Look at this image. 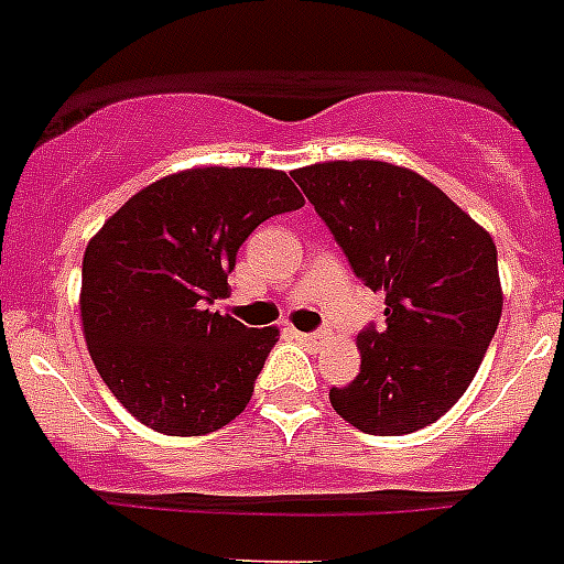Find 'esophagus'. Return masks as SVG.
<instances>
[{
	"instance_id": "34e87169",
	"label": "esophagus",
	"mask_w": 564,
	"mask_h": 564,
	"mask_svg": "<svg viewBox=\"0 0 564 564\" xmlns=\"http://www.w3.org/2000/svg\"><path fill=\"white\" fill-rule=\"evenodd\" d=\"M291 336L296 338L299 344H307V347H318V344H322V336H318V333H302V330H291Z\"/></svg>"
}]
</instances>
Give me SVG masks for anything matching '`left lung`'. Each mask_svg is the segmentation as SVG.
I'll return each instance as SVG.
<instances>
[{"mask_svg":"<svg viewBox=\"0 0 564 564\" xmlns=\"http://www.w3.org/2000/svg\"><path fill=\"white\" fill-rule=\"evenodd\" d=\"M291 177L387 305L381 327L358 333L361 372L333 387V410L367 435L430 426L466 392L500 325L495 239L403 166L330 161Z\"/></svg>","mask_w":564,"mask_h":564,"instance_id":"obj_1","label":"left lung"}]
</instances>
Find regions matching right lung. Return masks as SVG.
<instances>
[{
    "label": "right lung",
    "instance_id": "right-lung-1",
    "mask_svg": "<svg viewBox=\"0 0 564 564\" xmlns=\"http://www.w3.org/2000/svg\"><path fill=\"white\" fill-rule=\"evenodd\" d=\"M305 206L276 169H186L129 197L89 239L82 325L98 376L149 430L192 437L246 410L276 327L208 311L248 234Z\"/></svg>",
    "mask_w": 564,
    "mask_h": 564
}]
</instances>
